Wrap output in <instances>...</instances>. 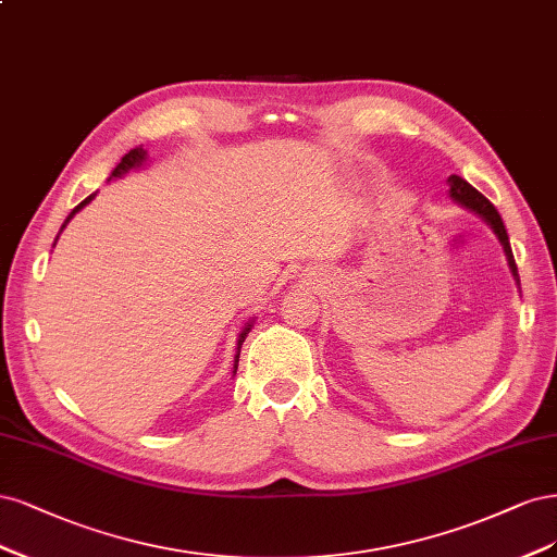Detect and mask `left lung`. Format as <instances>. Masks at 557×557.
Returning a JSON list of instances; mask_svg holds the SVG:
<instances>
[{
  "label": "left lung",
  "mask_w": 557,
  "mask_h": 557,
  "mask_svg": "<svg viewBox=\"0 0 557 557\" xmlns=\"http://www.w3.org/2000/svg\"><path fill=\"white\" fill-rule=\"evenodd\" d=\"M448 183H451V199H454V201H458V203H462L465 208H470V210L479 212L481 218L493 226V231L497 233L499 243L505 245V255H507L509 268H511V273H513V277H516V282H518V268H516V261H513V252H511V245H509L507 228H505V222H502V218H499V212L495 210V206H493L479 189H474L468 181H462L460 175H451V177H448Z\"/></svg>",
  "instance_id": "1"
}]
</instances>
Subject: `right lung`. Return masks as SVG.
Wrapping results in <instances>:
<instances>
[{
    "instance_id": "right-lung-1",
    "label": "right lung",
    "mask_w": 557,
    "mask_h": 557,
    "mask_svg": "<svg viewBox=\"0 0 557 557\" xmlns=\"http://www.w3.org/2000/svg\"><path fill=\"white\" fill-rule=\"evenodd\" d=\"M143 161H146V150H143V148H134V150H129L127 154H124L122 159H120V164L113 169V173H111V177H109V181H113V177H120V175H124V173H127V171H132V169H136V166H140L143 164ZM95 199V194H89L87 196V199L85 201H81L74 210H71V214H69V218H66V222L71 220V218H74V214L81 210V208H85L89 201H92ZM66 222L62 224V228L66 226ZM249 331H252V321H249V324L243 329V333H240V337H238V354H236V361H233V372H236L238 370V358H240V347H243V343H245V337H247V333Z\"/></svg>"
}]
</instances>
